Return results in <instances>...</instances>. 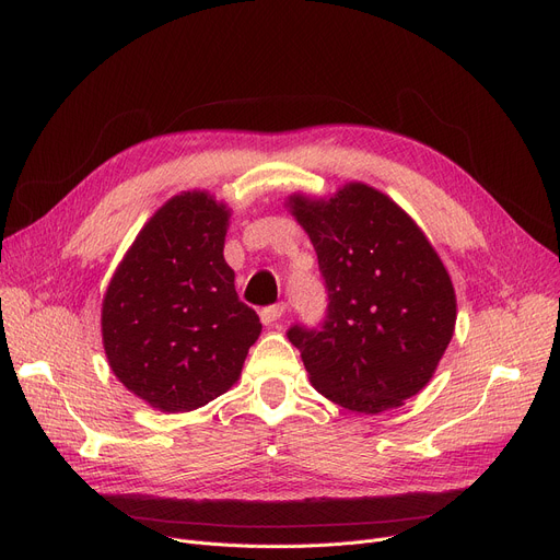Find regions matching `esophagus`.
Listing matches in <instances>:
<instances>
[{"instance_id": "obj_1", "label": "esophagus", "mask_w": 560, "mask_h": 560, "mask_svg": "<svg viewBox=\"0 0 560 560\" xmlns=\"http://www.w3.org/2000/svg\"><path fill=\"white\" fill-rule=\"evenodd\" d=\"M260 319H262V325L265 327H275L277 322L285 315V304H275V306H265V308H260Z\"/></svg>"}]
</instances>
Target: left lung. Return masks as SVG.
I'll return each mask as SVG.
<instances>
[{
    "label": "left lung",
    "mask_w": 560,
    "mask_h": 560,
    "mask_svg": "<svg viewBox=\"0 0 560 560\" xmlns=\"http://www.w3.org/2000/svg\"><path fill=\"white\" fill-rule=\"evenodd\" d=\"M327 288L319 327L288 340L317 393L381 413L418 395L454 336L456 295L427 235L384 192L349 184L329 201L290 197Z\"/></svg>",
    "instance_id": "8db88e82"
}]
</instances>
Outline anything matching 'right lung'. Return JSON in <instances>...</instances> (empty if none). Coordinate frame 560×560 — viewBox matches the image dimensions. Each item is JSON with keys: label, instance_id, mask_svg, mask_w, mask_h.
I'll return each mask as SVG.
<instances>
[{"label": "right lung", "instance_id": "right-lung-1", "mask_svg": "<svg viewBox=\"0 0 560 560\" xmlns=\"http://www.w3.org/2000/svg\"><path fill=\"white\" fill-rule=\"evenodd\" d=\"M229 209L209 192L172 197L142 226L104 306L113 374L165 413H186L241 376L260 319L238 300L224 260Z\"/></svg>", "mask_w": 560, "mask_h": 560}]
</instances>
